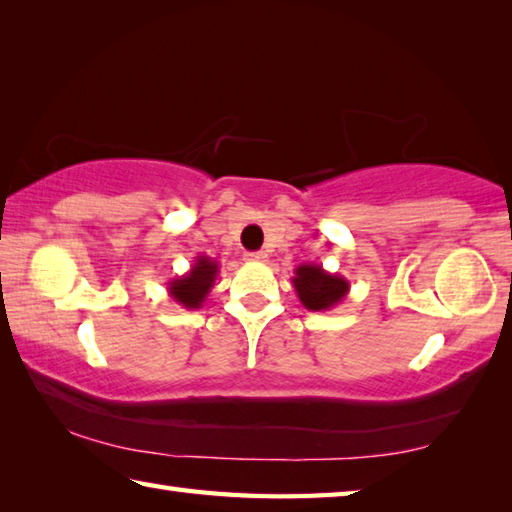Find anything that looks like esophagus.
<instances>
[{
  "label": "esophagus",
  "mask_w": 512,
  "mask_h": 512,
  "mask_svg": "<svg viewBox=\"0 0 512 512\" xmlns=\"http://www.w3.org/2000/svg\"><path fill=\"white\" fill-rule=\"evenodd\" d=\"M268 259V255L264 253V250H257V253H248L246 255V262H253V264H264Z\"/></svg>",
  "instance_id": "1"
}]
</instances>
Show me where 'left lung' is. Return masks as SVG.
Wrapping results in <instances>:
<instances>
[{"label": "left lung", "instance_id": "1", "mask_svg": "<svg viewBox=\"0 0 512 512\" xmlns=\"http://www.w3.org/2000/svg\"><path fill=\"white\" fill-rule=\"evenodd\" d=\"M293 288L304 309L329 311L347 297L349 280L324 271L320 264H302L295 268Z\"/></svg>", "mask_w": 512, "mask_h": 512}]
</instances>
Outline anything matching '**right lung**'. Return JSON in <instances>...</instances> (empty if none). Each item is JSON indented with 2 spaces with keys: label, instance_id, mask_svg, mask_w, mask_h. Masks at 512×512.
I'll return each mask as SVG.
<instances>
[{
  "label": "right lung",
  "instance_id": "obj_1",
  "mask_svg": "<svg viewBox=\"0 0 512 512\" xmlns=\"http://www.w3.org/2000/svg\"><path fill=\"white\" fill-rule=\"evenodd\" d=\"M217 275L219 264L215 259L208 255H199L194 259L188 273L167 282V295H170L176 304L183 306V309H201L203 302L208 300L212 286H215Z\"/></svg>",
  "mask_w": 512,
  "mask_h": 512
}]
</instances>
